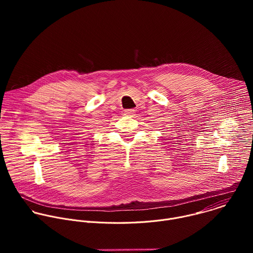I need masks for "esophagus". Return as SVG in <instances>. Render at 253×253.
I'll return each instance as SVG.
<instances>
[{"instance_id":"34e87169","label":"esophagus","mask_w":253,"mask_h":253,"mask_svg":"<svg viewBox=\"0 0 253 253\" xmlns=\"http://www.w3.org/2000/svg\"><path fill=\"white\" fill-rule=\"evenodd\" d=\"M134 113H135V110H133V109H129V110L125 111V115H127V116H133Z\"/></svg>"}]
</instances>
